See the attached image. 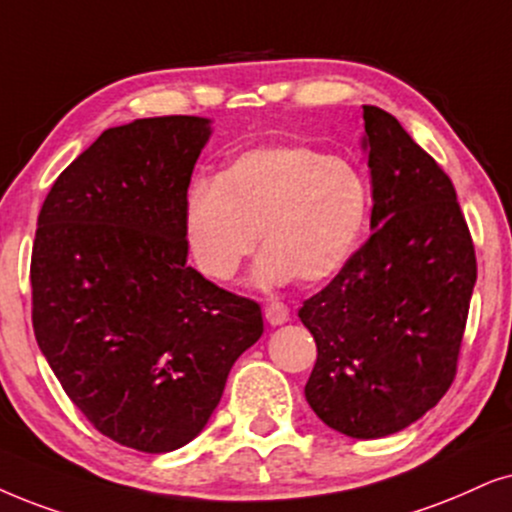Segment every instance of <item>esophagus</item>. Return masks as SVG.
Here are the masks:
<instances>
[{"instance_id": "34e87169", "label": "esophagus", "mask_w": 512, "mask_h": 512, "mask_svg": "<svg viewBox=\"0 0 512 512\" xmlns=\"http://www.w3.org/2000/svg\"><path fill=\"white\" fill-rule=\"evenodd\" d=\"M264 319H267L271 326H283L290 319V309L283 302H269L264 307Z\"/></svg>"}]
</instances>
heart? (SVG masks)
Segmentation results:
<instances>
[{
  "label": "heart",
  "mask_w": 512,
  "mask_h": 512,
  "mask_svg": "<svg viewBox=\"0 0 512 512\" xmlns=\"http://www.w3.org/2000/svg\"><path fill=\"white\" fill-rule=\"evenodd\" d=\"M371 215V189L357 165L307 144H267L236 155L184 200L191 260L210 281L229 283L262 234L252 281L316 286L340 274Z\"/></svg>",
  "instance_id": "heart-1"
}]
</instances>
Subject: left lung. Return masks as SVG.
Here are the masks:
<instances>
[{"mask_svg": "<svg viewBox=\"0 0 512 512\" xmlns=\"http://www.w3.org/2000/svg\"><path fill=\"white\" fill-rule=\"evenodd\" d=\"M371 238L297 312L316 340L304 385L328 428L378 439L409 428L454 383L475 248L451 179L397 118L364 106Z\"/></svg>", "mask_w": 512, "mask_h": 512, "instance_id": "8db88e82", "label": "left lung"}]
</instances>
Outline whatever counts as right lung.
<instances>
[{
  "instance_id": "1",
  "label": "right lung",
  "mask_w": 512,
  "mask_h": 512,
  "mask_svg": "<svg viewBox=\"0 0 512 512\" xmlns=\"http://www.w3.org/2000/svg\"><path fill=\"white\" fill-rule=\"evenodd\" d=\"M212 120L111 127L54 181L32 245V328L101 435L163 454L203 432L260 304L186 264L184 200Z\"/></svg>"
}]
</instances>
